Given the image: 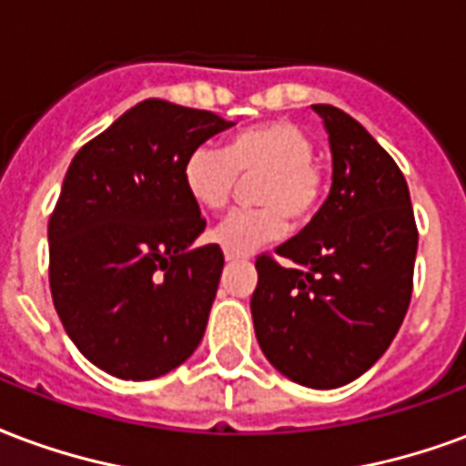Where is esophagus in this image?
<instances>
[{"instance_id": "1", "label": "esophagus", "mask_w": 466, "mask_h": 466, "mask_svg": "<svg viewBox=\"0 0 466 466\" xmlns=\"http://www.w3.org/2000/svg\"><path fill=\"white\" fill-rule=\"evenodd\" d=\"M224 257H227V261H239V259H247L244 254H234V251H224Z\"/></svg>"}]
</instances>
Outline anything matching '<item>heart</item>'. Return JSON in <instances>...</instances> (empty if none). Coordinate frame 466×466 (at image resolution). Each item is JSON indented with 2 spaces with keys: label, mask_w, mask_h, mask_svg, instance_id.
<instances>
[{
  "label": "heart",
  "mask_w": 466,
  "mask_h": 466,
  "mask_svg": "<svg viewBox=\"0 0 466 466\" xmlns=\"http://www.w3.org/2000/svg\"><path fill=\"white\" fill-rule=\"evenodd\" d=\"M261 172L254 202L261 207L232 212L212 229L224 251L249 254L284 237L289 219L303 222L319 209L326 172L313 160L311 136L294 120H267L234 133L227 146H198L182 163L189 199L207 212H219L232 199L237 175Z\"/></svg>",
  "instance_id": "obj_1"
}]
</instances>
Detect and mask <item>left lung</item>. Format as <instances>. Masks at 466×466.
Here are the masks:
<instances>
[{"label":"left lung","mask_w":466,"mask_h":466,"mask_svg":"<svg viewBox=\"0 0 466 466\" xmlns=\"http://www.w3.org/2000/svg\"><path fill=\"white\" fill-rule=\"evenodd\" d=\"M329 133L333 185L301 232L257 259L251 319L289 380L330 390L388 350L412 296L417 227L408 182L378 140L336 106H313Z\"/></svg>","instance_id":"obj_1"}]
</instances>
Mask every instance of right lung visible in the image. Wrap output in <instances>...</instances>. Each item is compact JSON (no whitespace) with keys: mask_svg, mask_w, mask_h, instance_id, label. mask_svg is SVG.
<instances>
[{"mask_svg":"<svg viewBox=\"0 0 466 466\" xmlns=\"http://www.w3.org/2000/svg\"><path fill=\"white\" fill-rule=\"evenodd\" d=\"M234 123L147 98L86 143L49 219L51 299L68 339L123 380H153L205 336L222 277L182 163Z\"/></svg>","mask_w":466,"mask_h":466,"instance_id":"add662e5","label":"right lung"}]
</instances>
